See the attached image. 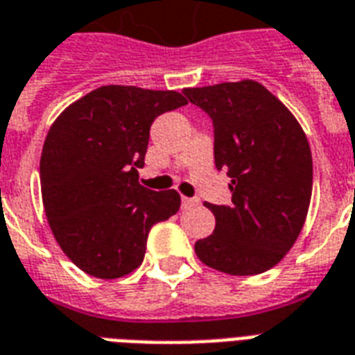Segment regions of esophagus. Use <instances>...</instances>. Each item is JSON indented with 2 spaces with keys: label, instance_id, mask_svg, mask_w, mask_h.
<instances>
[{
  "label": "esophagus",
  "instance_id": "esophagus-1",
  "mask_svg": "<svg viewBox=\"0 0 355 355\" xmlns=\"http://www.w3.org/2000/svg\"><path fill=\"white\" fill-rule=\"evenodd\" d=\"M196 205H199L198 198H182V207L184 209H190V207H196Z\"/></svg>",
  "mask_w": 355,
  "mask_h": 355
}]
</instances>
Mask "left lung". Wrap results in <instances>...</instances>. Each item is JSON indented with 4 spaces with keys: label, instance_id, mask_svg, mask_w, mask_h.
<instances>
[{
    "label": "left lung",
    "instance_id": "left-lung-1",
    "mask_svg": "<svg viewBox=\"0 0 355 355\" xmlns=\"http://www.w3.org/2000/svg\"><path fill=\"white\" fill-rule=\"evenodd\" d=\"M214 125V164L231 178V205H207L216 218L199 239L205 265L250 277L284 258L303 230L312 196V154L286 105L256 80L184 88Z\"/></svg>",
    "mask_w": 355,
    "mask_h": 355
}]
</instances>
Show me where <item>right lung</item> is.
<instances>
[{
    "label": "right lung",
    "mask_w": 355,
    "mask_h": 355,
    "mask_svg": "<svg viewBox=\"0 0 355 355\" xmlns=\"http://www.w3.org/2000/svg\"><path fill=\"white\" fill-rule=\"evenodd\" d=\"M188 103L173 90L101 86L49 130L41 193L60 248L86 275L111 280L143 263L148 231L180 209L175 190L139 184L156 116Z\"/></svg>",
    "instance_id": "1"
}]
</instances>
